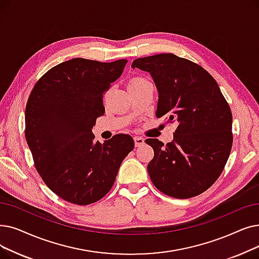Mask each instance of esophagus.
Here are the masks:
<instances>
[{"mask_svg": "<svg viewBox=\"0 0 259 259\" xmlns=\"http://www.w3.org/2000/svg\"><path fill=\"white\" fill-rule=\"evenodd\" d=\"M133 140H134V145H136V147H140V146H142L145 143V140L141 137H134Z\"/></svg>", "mask_w": 259, "mask_h": 259, "instance_id": "obj_1", "label": "esophagus"}]
</instances>
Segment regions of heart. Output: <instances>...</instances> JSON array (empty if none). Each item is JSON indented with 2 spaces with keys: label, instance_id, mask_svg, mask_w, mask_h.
<instances>
[{
  "label": "heart",
  "instance_id": "1",
  "mask_svg": "<svg viewBox=\"0 0 259 259\" xmlns=\"http://www.w3.org/2000/svg\"><path fill=\"white\" fill-rule=\"evenodd\" d=\"M145 80H147V79H145V78H143V77H136V78H133V79H131V80H130L129 84L137 83V82H141V81H145Z\"/></svg>",
  "mask_w": 259,
  "mask_h": 259
}]
</instances>
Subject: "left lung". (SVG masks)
Returning <instances> with one entry per match:
<instances>
[{"label":"left lung","instance_id":"1","mask_svg":"<svg viewBox=\"0 0 259 259\" xmlns=\"http://www.w3.org/2000/svg\"><path fill=\"white\" fill-rule=\"evenodd\" d=\"M132 69L148 72L159 92L156 117L176 123L174 141L145 142L154 156L147 166L163 194L188 199L205 192L221 175L233 144L232 112L212 76L174 54L136 59Z\"/></svg>","mask_w":259,"mask_h":259}]
</instances>
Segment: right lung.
<instances>
[{"label": "right lung", "mask_w": 259, "mask_h": 259, "mask_svg": "<svg viewBox=\"0 0 259 259\" xmlns=\"http://www.w3.org/2000/svg\"><path fill=\"white\" fill-rule=\"evenodd\" d=\"M126 59L74 58L56 65L33 85L25 109V138L42 180L77 205L94 203L112 188L123 159L134 148L129 134L94 141L103 97L121 75Z\"/></svg>", "instance_id": "right-lung-1"}]
</instances>
